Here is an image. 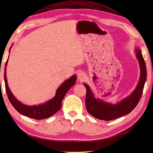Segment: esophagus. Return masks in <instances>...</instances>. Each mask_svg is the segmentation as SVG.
<instances>
[{
  "instance_id": "1",
  "label": "esophagus",
  "mask_w": 153,
  "mask_h": 153,
  "mask_svg": "<svg viewBox=\"0 0 153 153\" xmlns=\"http://www.w3.org/2000/svg\"><path fill=\"white\" fill-rule=\"evenodd\" d=\"M77 79H78V80L80 81V82H83V81L86 79V75L85 74V73L83 72V71H80V72H79L78 74H77Z\"/></svg>"
}]
</instances>
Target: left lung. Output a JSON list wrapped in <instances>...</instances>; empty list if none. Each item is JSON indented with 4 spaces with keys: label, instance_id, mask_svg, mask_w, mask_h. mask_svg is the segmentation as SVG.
Here are the masks:
<instances>
[{
    "label": "left lung",
    "instance_id": "left-lung-1",
    "mask_svg": "<svg viewBox=\"0 0 153 153\" xmlns=\"http://www.w3.org/2000/svg\"><path fill=\"white\" fill-rule=\"evenodd\" d=\"M135 54L139 61L140 68V77L137 87L131 93L116 104L105 101L102 99L96 98L92 90L87 83H83L87 90L85 106L87 111L94 118L105 121H110L128 114L134 110L140 100L147 79V68L143 57L141 50L135 48Z\"/></svg>",
    "mask_w": 153,
    "mask_h": 153
}]
</instances>
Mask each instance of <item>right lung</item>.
I'll return each instance as SVG.
<instances>
[{
  "label": "right lung",
  "instance_id": "obj_1",
  "mask_svg": "<svg viewBox=\"0 0 153 153\" xmlns=\"http://www.w3.org/2000/svg\"><path fill=\"white\" fill-rule=\"evenodd\" d=\"M12 45L13 44L10 48L9 54L10 53ZM8 61V58L5 64L4 78L6 91L7 93L8 99L10 102H11L12 105L14 107V108L19 113H20L22 115L28 117V118L36 120H43L53 116L54 114H56L61 108L62 102L65 95L68 92V91L76 83V82L77 76L76 75L74 74L70 78L65 80L58 87V88L56 89V94H55L53 99L47 100V102H44L43 104H39L38 105L30 106L24 105V104H23L16 98L8 87L7 77H6V66H7Z\"/></svg>",
  "mask_w": 153,
  "mask_h": 153
}]
</instances>
